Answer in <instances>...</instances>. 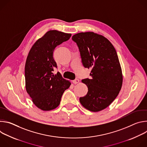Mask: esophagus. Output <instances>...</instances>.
<instances>
[{
  "instance_id": "34e87169",
  "label": "esophagus",
  "mask_w": 147,
  "mask_h": 147,
  "mask_svg": "<svg viewBox=\"0 0 147 147\" xmlns=\"http://www.w3.org/2000/svg\"><path fill=\"white\" fill-rule=\"evenodd\" d=\"M73 82L74 84H76L79 82V80L78 79H75L73 81Z\"/></svg>"
}]
</instances>
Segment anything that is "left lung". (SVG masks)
I'll return each mask as SVG.
<instances>
[{
  "label": "left lung",
  "instance_id": "left-lung-1",
  "mask_svg": "<svg viewBox=\"0 0 147 147\" xmlns=\"http://www.w3.org/2000/svg\"><path fill=\"white\" fill-rule=\"evenodd\" d=\"M72 39L78 47L84 66L91 68L92 78L81 81L88 87V92L80 98V102L91 112L102 111L115 99L122 86V71L116 49L107 38L94 32L76 34Z\"/></svg>",
  "mask_w": 147,
  "mask_h": 147
}]
</instances>
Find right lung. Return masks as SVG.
I'll use <instances>...</instances> for the list:
<instances>
[{
	"label": "right lung",
	"instance_id": "right-lung-1",
	"mask_svg": "<svg viewBox=\"0 0 147 147\" xmlns=\"http://www.w3.org/2000/svg\"><path fill=\"white\" fill-rule=\"evenodd\" d=\"M71 34L50 30L38 39L31 48L25 65L26 88L35 105L44 111L56 108L61 96L71 85L57 72L53 59L55 48L69 39Z\"/></svg>",
	"mask_w": 147,
	"mask_h": 147
}]
</instances>
